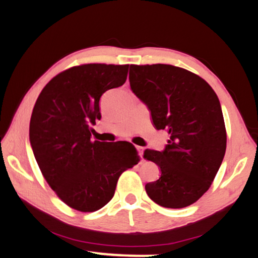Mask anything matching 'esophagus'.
Wrapping results in <instances>:
<instances>
[{
  "label": "esophagus",
  "instance_id": "34e87169",
  "mask_svg": "<svg viewBox=\"0 0 258 258\" xmlns=\"http://www.w3.org/2000/svg\"><path fill=\"white\" fill-rule=\"evenodd\" d=\"M137 150H138V152H139V156L141 157V158H143V150H145V148L140 147V146H137Z\"/></svg>",
  "mask_w": 258,
  "mask_h": 258
}]
</instances>
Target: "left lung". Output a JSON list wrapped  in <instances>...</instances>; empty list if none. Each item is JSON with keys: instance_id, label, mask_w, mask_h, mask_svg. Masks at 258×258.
Here are the masks:
<instances>
[{"instance_id": "obj_1", "label": "left lung", "mask_w": 258, "mask_h": 258, "mask_svg": "<svg viewBox=\"0 0 258 258\" xmlns=\"http://www.w3.org/2000/svg\"><path fill=\"white\" fill-rule=\"evenodd\" d=\"M128 78L155 127L169 134L163 151L143 154L161 172L158 180L147 183V194L166 208L190 206L209 189L225 155L220 100L202 77L172 64H131Z\"/></svg>"}]
</instances>
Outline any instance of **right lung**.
<instances>
[{
	"instance_id": "1",
	"label": "right lung",
	"mask_w": 258,
	"mask_h": 258,
	"mask_svg": "<svg viewBox=\"0 0 258 258\" xmlns=\"http://www.w3.org/2000/svg\"><path fill=\"white\" fill-rule=\"evenodd\" d=\"M128 66L69 68L47 83L34 106L29 140L35 159L51 189L76 211L107 205L121 173L140 161L132 143L91 141L90 126L101 118L100 98L124 84Z\"/></svg>"
}]
</instances>
